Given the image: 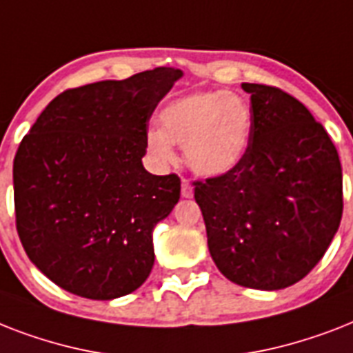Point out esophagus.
Here are the masks:
<instances>
[{
	"label": "esophagus",
	"instance_id": "obj_1",
	"mask_svg": "<svg viewBox=\"0 0 353 353\" xmlns=\"http://www.w3.org/2000/svg\"><path fill=\"white\" fill-rule=\"evenodd\" d=\"M192 185H190V181L188 179H183L181 181V196L183 198H192Z\"/></svg>",
	"mask_w": 353,
	"mask_h": 353
}]
</instances>
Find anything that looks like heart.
I'll return each instance as SVG.
<instances>
[{
	"label": "heart",
	"instance_id": "heart-1",
	"mask_svg": "<svg viewBox=\"0 0 353 353\" xmlns=\"http://www.w3.org/2000/svg\"><path fill=\"white\" fill-rule=\"evenodd\" d=\"M159 124L161 130L146 133L152 157L174 163V144H181L188 168L203 177L232 172L251 146V104L236 93L199 91L176 99L163 108Z\"/></svg>",
	"mask_w": 353,
	"mask_h": 353
}]
</instances>
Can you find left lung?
<instances>
[{
  "instance_id": "1",
  "label": "left lung",
  "mask_w": 353,
  "mask_h": 353,
  "mask_svg": "<svg viewBox=\"0 0 353 353\" xmlns=\"http://www.w3.org/2000/svg\"><path fill=\"white\" fill-rule=\"evenodd\" d=\"M251 95L252 139L234 170L196 183L210 256L243 288L274 291L324 256L343 216V168L332 139L302 102L262 84Z\"/></svg>"
}]
</instances>
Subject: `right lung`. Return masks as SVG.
Returning <instances> with one entry per match:
<instances>
[{
  "label": "right lung",
  "instance_id": "obj_1",
  "mask_svg": "<svg viewBox=\"0 0 353 353\" xmlns=\"http://www.w3.org/2000/svg\"><path fill=\"white\" fill-rule=\"evenodd\" d=\"M183 77L155 68L63 91L14 157V207L27 256L62 290L113 301L154 268V229L179 201L176 174L143 166L148 121Z\"/></svg>",
  "mask_w": 353,
  "mask_h": 353
}]
</instances>
